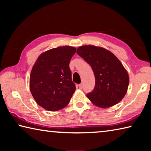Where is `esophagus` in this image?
Here are the masks:
<instances>
[{
  "label": "esophagus",
  "mask_w": 151,
  "mask_h": 151,
  "mask_svg": "<svg viewBox=\"0 0 151 151\" xmlns=\"http://www.w3.org/2000/svg\"><path fill=\"white\" fill-rule=\"evenodd\" d=\"M78 87L80 89H82V88H83V85L82 84H80V85H78Z\"/></svg>",
  "instance_id": "1"
}]
</instances>
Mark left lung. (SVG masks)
<instances>
[{
    "instance_id": "obj_1",
    "label": "left lung",
    "mask_w": 151,
    "mask_h": 151,
    "mask_svg": "<svg viewBox=\"0 0 151 151\" xmlns=\"http://www.w3.org/2000/svg\"><path fill=\"white\" fill-rule=\"evenodd\" d=\"M76 53L91 65L95 76V86L86 94L92 103L101 108L111 107L124 98L129 77L118 58L105 48L82 46Z\"/></svg>"
}]
</instances>
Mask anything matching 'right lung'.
I'll return each mask as SVG.
<instances>
[{
  "instance_id": "obj_1",
  "label": "right lung",
  "mask_w": 151,
  "mask_h": 151,
  "mask_svg": "<svg viewBox=\"0 0 151 151\" xmlns=\"http://www.w3.org/2000/svg\"><path fill=\"white\" fill-rule=\"evenodd\" d=\"M76 49L71 47L52 48L39 56L30 76V89L39 106L50 111L65 107L75 93L69 68Z\"/></svg>"
}]
</instances>
